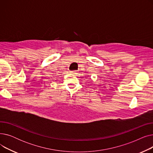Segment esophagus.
Returning a JSON list of instances; mask_svg holds the SVG:
<instances>
[{"instance_id":"34e87169","label":"esophagus","mask_w":153,"mask_h":153,"mask_svg":"<svg viewBox=\"0 0 153 153\" xmlns=\"http://www.w3.org/2000/svg\"><path fill=\"white\" fill-rule=\"evenodd\" d=\"M71 73L72 74H76V71H71Z\"/></svg>"}]
</instances>
